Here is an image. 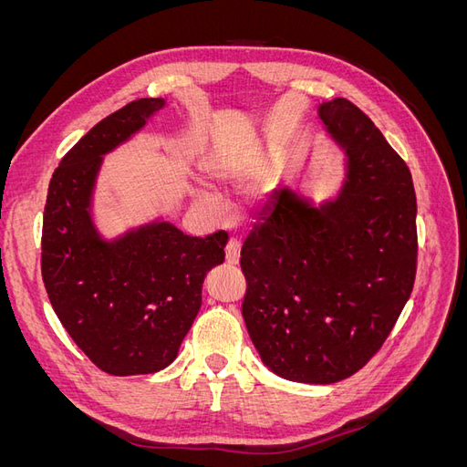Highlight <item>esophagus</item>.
I'll return each instance as SVG.
<instances>
[{"label":"esophagus","mask_w":467,"mask_h":467,"mask_svg":"<svg viewBox=\"0 0 467 467\" xmlns=\"http://www.w3.org/2000/svg\"><path fill=\"white\" fill-rule=\"evenodd\" d=\"M239 251H242V244H239L237 239H230L228 245H225V261H228L230 265H237Z\"/></svg>","instance_id":"34e87169"}]
</instances>
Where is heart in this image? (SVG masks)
I'll use <instances>...</instances> for the list:
<instances>
[{
	"label": "heart",
	"instance_id": "1",
	"mask_svg": "<svg viewBox=\"0 0 467 467\" xmlns=\"http://www.w3.org/2000/svg\"><path fill=\"white\" fill-rule=\"evenodd\" d=\"M261 167L259 158H255L253 153H239V155H225V158H220L218 161L212 163L210 171L218 179H235L239 175L253 173Z\"/></svg>",
	"mask_w": 467,
	"mask_h": 467
}]
</instances>
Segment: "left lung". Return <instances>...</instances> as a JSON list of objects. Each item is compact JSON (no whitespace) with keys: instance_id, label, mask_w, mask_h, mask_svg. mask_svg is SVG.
I'll list each match as a JSON object with an SVG mask.
<instances>
[{"instance_id":"8db88e82","label":"left lung","mask_w":467,"mask_h":467,"mask_svg":"<svg viewBox=\"0 0 467 467\" xmlns=\"http://www.w3.org/2000/svg\"><path fill=\"white\" fill-rule=\"evenodd\" d=\"M347 179L319 208L282 187L242 247L253 345L280 378L333 384L386 343L417 273L411 171L348 99L319 105Z\"/></svg>"}]
</instances>
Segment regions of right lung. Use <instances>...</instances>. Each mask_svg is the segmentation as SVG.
<instances>
[{
	"mask_svg": "<svg viewBox=\"0 0 467 467\" xmlns=\"http://www.w3.org/2000/svg\"><path fill=\"white\" fill-rule=\"evenodd\" d=\"M165 105L136 99L69 150L50 179L42 220V280L64 329L110 376L151 374L171 364L202 304V282L223 263L228 234L191 237L153 222L115 242L99 237L91 194L103 155Z\"/></svg>",
	"mask_w": 467,
	"mask_h": 467,
	"instance_id": "obj_1",
	"label": "right lung"
}]
</instances>
